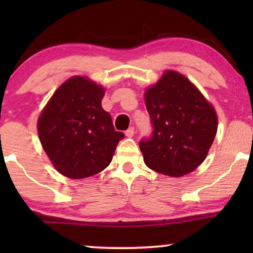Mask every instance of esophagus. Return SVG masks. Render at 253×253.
<instances>
[{"mask_svg":"<svg viewBox=\"0 0 253 253\" xmlns=\"http://www.w3.org/2000/svg\"><path fill=\"white\" fill-rule=\"evenodd\" d=\"M133 134H134V127H133V126L129 127V129H127V130L126 131V136L127 138L133 137Z\"/></svg>","mask_w":253,"mask_h":253,"instance_id":"1","label":"esophagus"}]
</instances>
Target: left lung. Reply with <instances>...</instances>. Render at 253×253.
<instances>
[{"mask_svg":"<svg viewBox=\"0 0 253 253\" xmlns=\"http://www.w3.org/2000/svg\"><path fill=\"white\" fill-rule=\"evenodd\" d=\"M153 132L139 141L152 170L181 177L205 160L217 130L214 107L185 76L167 70L145 92Z\"/></svg>","mask_w":253,"mask_h":253,"instance_id":"1","label":"left lung"}]
</instances>
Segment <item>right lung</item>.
I'll return each instance as SVG.
<instances>
[{"mask_svg": "<svg viewBox=\"0 0 253 253\" xmlns=\"http://www.w3.org/2000/svg\"><path fill=\"white\" fill-rule=\"evenodd\" d=\"M103 95L101 85L75 76L55 91L40 114V143L55 169L69 178L102 171L124 138L102 108Z\"/></svg>", "mask_w": 253, "mask_h": 253, "instance_id": "obj_1", "label": "right lung"}]
</instances>
